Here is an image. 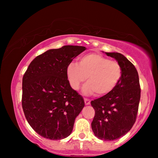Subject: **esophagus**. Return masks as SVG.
<instances>
[{
  "label": "esophagus",
  "mask_w": 158,
  "mask_h": 158,
  "mask_svg": "<svg viewBox=\"0 0 158 158\" xmlns=\"http://www.w3.org/2000/svg\"><path fill=\"white\" fill-rule=\"evenodd\" d=\"M84 102H85V105H89L90 103V100L87 98H84Z\"/></svg>",
  "instance_id": "1"
}]
</instances>
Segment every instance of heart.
I'll return each instance as SVG.
<instances>
[{"label": "heart", "mask_w": 158, "mask_h": 158, "mask_svg": "<svg viewBox=\"0 0 158 158\" xmlns=\"http://www.w3.org/2000/svg\"><path fill=\"white\" fill-rule=\"evenodd\" d=\"M122 72L118 62L96 53L83 56L78 64L70 63L66 68L67 78L74 90H78L86 79L84 93L85 95L95 93L98 96L112 91L121 79Z\"/></svg>", "instance_id": "heart-1"}]
</instances>
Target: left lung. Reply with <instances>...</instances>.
<instances>
[{"label": "left lung", "instance_id": "1", "mask_svg": "<svg viewBox=\"0 0 158 158\" xmlns=\"http://www.w3.org/2000/svg\"><path fill=\"white\" fill-rule=\"evenodd\" d=\"M105 53L120 63L122 77L112 91L91 101L95 109L91 127L98 139L112 141L127 134L135 124L141 89L137 69L126 57L120 53Z\"/></svg>", "mask_w": 158, "mask_h": 158}]
</instances>
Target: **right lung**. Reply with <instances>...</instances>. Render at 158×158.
Segmentation results:
<instances>
[{"instance_id":"obj_1","label":"right lung","mask_w":158,"mask_h":158,"mask_svg":"<svg viewBox=\"0 0 158 158\" xmlns=\"http://www.w3.org/2000/svg\"><path fill=\"white\" fill-rule=\"evenodd\" d=\"M85 49L66 45L48 50L37 56L23 74V113L29 125L42 137L63 139L73 131L84 101L69 85L66 68Z\"/></svg>"}]
</instances>
